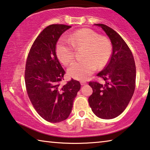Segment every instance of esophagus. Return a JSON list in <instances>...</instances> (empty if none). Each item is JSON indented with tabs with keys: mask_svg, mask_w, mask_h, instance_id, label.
<instances>
[{
	"mask_svg": "<svg viewBox=\"0 0 150 150\" xmlns=\"http://www.w3.org/2000/svg\"><path fill=\"white\" fill-rule=\"evenodd\" d=\"M80 83H81V85L82 86H83V85H86V84H87V82H85V81H81Z\"/></svg>",
	"mask_w": 150,
	"mask_h": 150,
	"instance_id": "obj_1",
	"label": "esophagus"
}]
</instances>
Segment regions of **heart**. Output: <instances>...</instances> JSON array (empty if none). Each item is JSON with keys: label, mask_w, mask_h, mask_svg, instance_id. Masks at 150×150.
Wrapping results in <instances>:
<instances>
[{"label": "heart", "mask_w": 150, "mask_h": 150, "mask_svg": "<svg viewBox=\"0 0 150 150\" xmlns=\"http://www.w3.org/2000/svg\"><path fill=\"white\" fill-rule=\"evenodd\" d=\"M85 47L82 61L73 63L68 69L71 77L77 80L87 79L96 71L108 63L111 55V44L109 40L89 28L75 31L69 40L61 39L57 46V54L64 65L67 66L75 57V49Z\"/></svg>", "instance_id": "obj_1"}]
</instances>
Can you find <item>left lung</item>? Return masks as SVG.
<instances>
[{
  "label": "left lung",
  "instance_id": "8db88e82",
  "mask_svg": "<svg viewBox=\"0 0 150 150\" xmlns=\"http://www.w3.org/2000/svg\"><path fill=\"white\" fill-rule=\"evenodd\" d=\"M94 25L108 35L113 52L108 65L97 74L105 83L89 82L93 93L88 101L96 116L111 120L120 115L129 103L135 90L136 69L132 52L122 37L103 24Z\"/></svg>",
  "mask_w": 150,
  "mask_h": 150
}]
</instances>
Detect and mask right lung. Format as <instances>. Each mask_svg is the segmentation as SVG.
I'll list each match as a JSON object with an SVG mask.
<instances>
[{
	"mask_svg": "<svg viewBox=\"0 0 150 150\" xmlns=\"http://www.w3.org/2000/svg\"><path fill=\"white\" fill-rule=\"evenodd\" d=\"M71 26L51 25L33 42L27 59L25 80L27 94L40 116L47 122H63L69 116L79 91V81L71 79L65 85V71L56 54V44Z\"/></svg>",
	"mask_w": 150,
	"mask_h": 150,
	"instance_id": "1",
	"label": "right lung"
}]
</instances>
